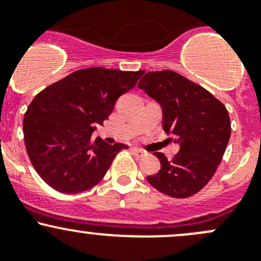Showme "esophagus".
<instances>
[{"label":"esophagus","instance_id":"esophagus-1","mask_svg":"<svg viewBox=\"0 0 261 261\" xmlns=\"http://www.w3.org/2000/svg\"><path fill=\"white\" fill-rule=\"evenodd\" d=\"M132 152H133V154L136 157H143V156H146V152L143 151V149H141V148H138V147H133V148H132Z\"/></svg>","mask_w":261,"mask_h":261}]
</instances>
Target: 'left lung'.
Here are the masks:
<instances>
[{"mask_svg":"<svg viewBox=\"0 0 261 261\" xmlns=\"http://www.w3.org/2000/svg\"><path fill=\"white\" fill-rule=\"evenodd\" d=\"M138 87L161 105L162 128L180 144L172 160L153 153L161 169L147 181L172 198L197 194L215 175L229 141L226 107L204 87L167 69L146 73Z\"/></svg>","mask_w":261,"mask_h":261,"instance_id":"left-lung-1","label":"left lung"}]
</instances>
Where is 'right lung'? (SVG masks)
Listing matches in <instances>:
<instances>
[{"label": "right lung", "mask_w": 261, "mask_h": 261, "mask_svg": "<svg viewBox=\"0 0 261 261\" xmlns=\"http://www.w3.org/2000/svg\"><path fill=\"white\" fill-rule=\"evenodd\" d=\"M143 71L102 67L79 69L45 87L24 117L28 156L40 177L54 190L76 194L101 181L113 160L127 144L92 138L118 97L137 85Z\"/></svg>", "instance_id": "right-lung-1"}]
</instances>
